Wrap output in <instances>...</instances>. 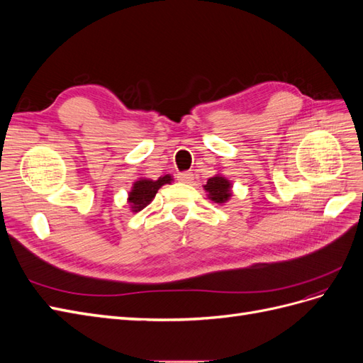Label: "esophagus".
<instances>
[{
	"label": "esophagus",
	"mask_w": 363,
	"mask_h": 363,
	"mask_svg": "<svg viewBox=\"0 0 363 363\" xmlns=\"http://www.w3.org/2000/svg\"><path fill=\"white\" fill-rule=\"evenodd\" d=\"M192 179H194V174H192V172H189V171L180 172V174L177 175V180H179V182H182V183H191V182H192Z\"/></svg>",
	"instance_id": "1"
}]
</instances>
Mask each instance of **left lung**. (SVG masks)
<instances>
[{"instance_id":"1","label":"left lung","mask_w":363,"mask_h":363,"mask_svg":"<svg viewBox=\"0 0 363 363\" xmlns=\"http://www.w3.org/2000/svg\"><path fill=\"white\" fill-rule=\"evenodd\" d=\"M204 191L207 192L208 200H212L218 204H224L232 196V182L227 180V177L221 174H216L213 177L207 180V183L203 186Z\"/></svg>"}]
</instances>
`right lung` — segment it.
I'll return each mask as SVG.
<instances>
[{"label":"right lung","mask_w":363,"mask_h":363,"mask_svg":"<svg viewBox=\"0 0 363 363\" xmlns=\"http://www.w3.org/2000/svg\"><path fill=\"white\" fill-rule=\"evenodd\" d=\"M172 182L171 174H164L157 180L151 179H138L133 186H131V191L128 192V204L131 212H139L142 208L147 207L157 194V191L162 188L163 184H169Z\"/></svg>","instance_id":"obj_1"}]
</instances>
